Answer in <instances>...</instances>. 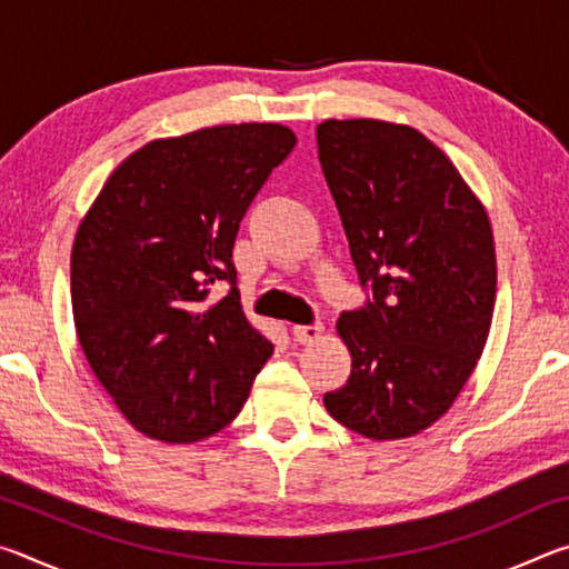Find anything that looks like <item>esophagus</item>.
<instances>
[{
	"mask_svg": "<svg viewBox=\"0 0 569 569\" xmlns=\"http://www.w3.org/2000/svg\"><path fill=\"white\" fill-rule=\"evenodd\" d=\"M291 333H293V341H298V343H313V341H319V339H321L323 326H321V323H311V326H293Z\"/></svg>",
	"mask_w": 569,
	"mask_h": 569,
	"instance_id": "esophagus-1",
	"label": "esophagus"
}]
</instances>
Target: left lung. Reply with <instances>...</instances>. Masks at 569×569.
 <instances>
[{
  "mask_svg": "<svg viewBox=\"0 0 569 569\" xmlns=\"http://www.w3.org/2000/svg\"><path fill=\"white\" fill-rule=\"evenodd\" d=\"M319 160L371 296L341 313L351 377L323 397L356 435L413 437L445 417L485 351L497 296L487 210L409 124L323 120Z\"/></svg>",
  "mask_w": 569,
  "mask_h": 569,
  "instance_id": "1",
  "label": "left lung"
}]
</instances>
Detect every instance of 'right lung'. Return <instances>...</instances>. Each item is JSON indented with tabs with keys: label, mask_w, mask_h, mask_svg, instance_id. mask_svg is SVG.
<instances>
[{
	"label": "right lung",
	"mask_w": 569,
	"mask_h": 569,
	"mask_svg": "<svg viewBox=\"0 0 569 569\" xmlns=\"http://www.w3.org/2000/svg\"><path fill=\"white\" fill-rule=\"evenodd\" d=\"M293 146L276 122L152 140L114 168L77 228V339L140 435L168 445L218 435L271 359L273 343L240 308L233 243ZM216 282L231 291L213 305Z\"/></svg>",
	"instance_id": "right-lung-1"
}]
</instances>
